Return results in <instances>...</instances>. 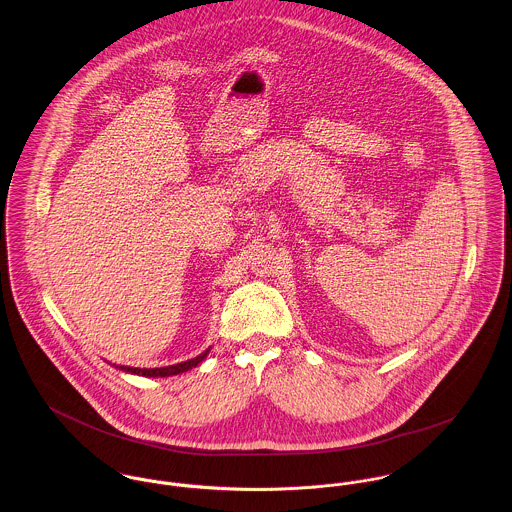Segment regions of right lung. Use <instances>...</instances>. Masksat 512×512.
Returning a JSON list of instances; mask_svg holds the SVG:
<instances>
[{
  "label": "right lung",
  "instance_id": "add662e5",
  "mask_svg": "<svg viewBox=\"0 0 512 512\" xmlns=\"http://www.w3.org/2000/svg\"><path fill=\"white\" fill-rule=\"evenodd\" d=\"M208 353H210V347L204 353L191 358V360H185V362H179V364H171V366H161V368H132V366H117V368L122 370V372H130V374H138V376H146V378H167V376H177V374H183V372L195 368L197 364H200L206 358Z\"/></svg>",
  "mask_w": 512,
  "mask_h": 512
}]
</instances>
